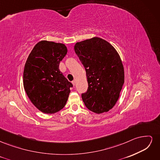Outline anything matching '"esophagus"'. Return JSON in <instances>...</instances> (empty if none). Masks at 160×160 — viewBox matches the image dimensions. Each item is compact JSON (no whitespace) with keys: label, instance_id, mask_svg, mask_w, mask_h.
Wrapping results in <instances>:
<instances>
[{"label":"esophagus","instance_id":"obj_1","mask_svg":"<svg viewBox=\"0 0 160 160\" xmlns=\"http://www.w3.org/2000/svg\"><path fill=\"white\" fill-rule=\"evenodd\" d=\"M72 85H73L74 86L75 85V84H76V82H75V81H72Z\"/></svg>","mask_w":160,"mask_h":160}]
</instances>
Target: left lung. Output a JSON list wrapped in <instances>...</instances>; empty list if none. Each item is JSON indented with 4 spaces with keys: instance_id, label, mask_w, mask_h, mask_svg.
<instances>
[{
    "instance_id": "left-lung-1",
    "label": "left lung",
    "mask_w": 160,
    "mask_h": 160,
    "mask_svg": "<svg viewBox=\"0 0 160 160\" xmlns=\"http://www.w3.org/2000/svg\"><path fill=\"white\" fill-rule=\"evenodd\" d=\"M75 52L83 65L88 89L81 95L88 109L95 113L113 108L124 83V68L118 51L99 37L77 42Z\"/></svg>"
}]
</instances>
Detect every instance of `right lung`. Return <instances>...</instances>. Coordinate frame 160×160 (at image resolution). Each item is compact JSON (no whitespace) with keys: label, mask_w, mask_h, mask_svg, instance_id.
<instances>
[{"label":"right lung","mask_w":160,"mask_h":160,"mask_svg":"<svg viewBox=\"0 0 160 160\" xmlns=\"http://www.w3.org/2000/svg\"><path fill=\"white\" fill-rule=\"evenodd\" d=\"M67 52L62 43L41 41L33 47L25 62L23 85L32 103L45 113L65 107L72 83L59 69Z\"/></svg>","instance_id":"add662e5"}]
</instances>
